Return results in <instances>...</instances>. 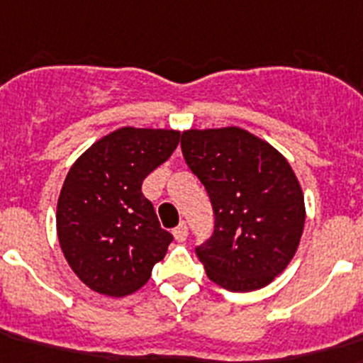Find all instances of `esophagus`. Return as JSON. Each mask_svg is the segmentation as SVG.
Wrapping results in <instances>:
<instances>
[{
  "label": "esophagus",
  "mask_w": 363,
  "mask_h": 363,
  "mask_svg": "<svg viewBox=\"0 0 363 363\" xmlns=\"http://www.w3.org/2000/svg\"><path fill=\"white\" fill-rule=\"evenodd\" d=\"M172 233H174V238H176V241H185V239H187V235H189V230H187V224L185 223H179L178 226H176L174 230H172Z\"/></svg>",
  "instance_id": "esophagus-1"
}]
</instances>
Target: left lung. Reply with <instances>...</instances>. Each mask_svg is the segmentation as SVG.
<instances>
[{"mask_svg":"<svg viewBox=\"0 0 363 363\" xmlns=\"http://www.w3.org/2000/svg\"><path fill=\"white\" fill-rule=\"evenodd\" d=\"M182 152L213 206V233L194 247L208 277L230 291L271 284L295 256L306 218L286 157L241 128L185 131Z\"/></svg>","mask_w":363,"mask_h":363,"instance_id":"1","label":"left lung"}]
</instances>
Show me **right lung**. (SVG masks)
<instances>
[{
    "label": "right lung",
    "mask_w": 363,
    "mask_h": 363,
    "mask_svg": "<svg viewBox=\"0 0 363 363\" xmlns=\"http://www.w3.org/2000/svg\"><path fill=\"white\" fill-rule=\"evenodd\" d=\"M178 143V131L122 128L92 145L68 172L57 202V235L72 271L94 291H137L167 254L174 238L161 228L143 182Z\"/></svg>",
    "instance_id": "add662e5"
}]
</instances>
